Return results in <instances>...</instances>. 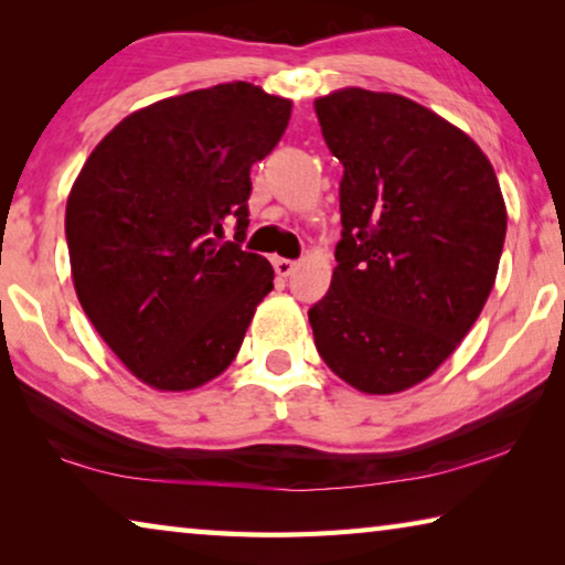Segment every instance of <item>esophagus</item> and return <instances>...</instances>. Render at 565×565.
I'll return each instance as SVG.
<instances>
[{"mask_svg":"<svg viewBox=\"0 0 565 565\" xmlns=\"http://www.w3.org/2000/svg\"><path fill=\"white\" fill-rule=\"evenodd\" d=\"M274 269H276V274L279 276H291L294 274V269H296V262H291V259H274Z\"/></svg>","mask_w":565,"mask_h":565,"instance_id":"esophagus-1","label":"esophagus"}]
</instances>
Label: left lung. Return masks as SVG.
I'll return each mask as SVG.
<instances>
[{
	"label": "left lung",
	"instance_id": "left-lung-1",
	"mask_svg": "<svg viewBox=\"0 0 565 565\" xmlns=\"http://www.w3.org/2000/svg\"><path fill=\"white\" fill-rule=\"evenodd\" d=\"M343 164L337 269L309 323L317 351L361 394L420 384L458 349L495 284L505 202L466 131L391 92L313 102Z\"/></svg>",
	"mask_w": 565,
	"mask_h": 565
}]
</instances>
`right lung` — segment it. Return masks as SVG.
I'll return each instance as SVG.
<instances>
[{
  "label": "right lung",
  "instance_id": "obj_1",
  "mask_svg": "<svg viewBox=\"0 0 565 565\" xmlns=\"http://www.w3.org/2000/svg\"><path fill=\"white\" fill-rule=\"evenodd\" d=\"M291 102L248 82L131 111L104 137L66 199L72 281L92 327L134 376L191 391L228 369L271 264L246 236L252 164L279 145Z\"/></svg>",
  "mask_w": 565,
  "mask_h": 565
}]
</instances>
